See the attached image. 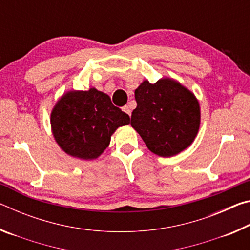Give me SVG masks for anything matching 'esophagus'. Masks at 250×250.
Here are the masks:
<instances>
[{"mask_svg": "<svg viewBox=\"0 0 250 250\" xmlns=\"http://www.w3.org/2000/svg\"><path fill=\"white\" fill-rule=\"evenodd\" d=\"M122 110H124V111H125L129 117L131 116V110H130V108L128 107V105H125V107L122 108Z\"/></svg>", "mask_w": 250, "mask_h": 250, "instance_id": "obj_1", "label": "esophagus"}]
</instances>
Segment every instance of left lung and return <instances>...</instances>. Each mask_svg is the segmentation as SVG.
Masks as SVG:
<instances>
[{"label": "left lung", "instance_id": "obj_1", "mask_svg": "<svg viewBox=\"0 0 250 250\" xmlns=\"http://www.w3.org/2000/svg\"><path fill=\"white\" fill-rule=\"evenodd\" d=\"M137 108L131 125L151 152L160 156L179 154L192 145L200 129V104L180 83L162 78L145 80L134 91Z\"/></svg>", "mask_w": 250, "mask_h": 250}]
</instances>
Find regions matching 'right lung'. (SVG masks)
<instances>
[{"label":"right lung","instance_id":"right-lung-1","mask_svg":"<svg viewBox=\"0 0 250 250\" xmlns=\"http://www.w3.org/2000/svg\"><path fill=\"white\" fill-rule=\"evenodd\" d=\"M129 122V116L113 105L108 95L95 88L67 92L50 115L58 146L67 154L83 160L98 158L117 128Z\"/></svg>","mask_w":250,"mask_h":250}]
</instances>
